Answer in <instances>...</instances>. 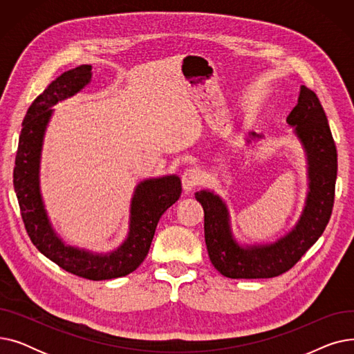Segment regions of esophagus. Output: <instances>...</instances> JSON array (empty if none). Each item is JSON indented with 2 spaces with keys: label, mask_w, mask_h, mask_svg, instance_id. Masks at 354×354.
Here are the masks:
<instances>
[{
  "label": "esophagus",
  "mask_w": 354,
  "mask_h": 354,
  "mask_svg": "<svg viewBox=\"0 0 354 354\" xmlns=\"http://www.w3.org/2000/svg\"><path fill=\"white\" fill-rule=\"evenodd\" d=\"M199 183V172L196 169H187L182 175V187L183 191L189 194L194 191V188Z\"/></svg>",
  "instance_id": "esophagus-1"
}]
</instances>
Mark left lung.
Wrapping results in <instances>:
<instances>
[{
  "mask_svg": "<svg viewBox=\"0 0 354 354\" xmlns=\"http://www.w3.org/2000/svg\"><path fill=\"white\" fill-rule=\"evenodd\" d=\"M307 160L308 191L295 225L270 244H241L231 227L227 202L214 191L195 192L205 214V244L212 266L228 278H271L288 271L324 232L334 203L337 151L320 100L306 86L287 118ZM263 139L250 132L247 145Z\"/></svg>",
  "mask_w": 354,
  "mask_h": 354,
  "instance_id": "8db88e82",
  "label": "left lung"
}]
</instances>
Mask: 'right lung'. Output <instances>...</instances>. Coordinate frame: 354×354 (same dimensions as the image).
I'll use <instances>...</instances> for the list:
<instances>
[{
    "mask_svg": "<svg viewBox=\"0 0 354 354\" xmlns=\"http://www.w3.org/2000/svg\"><path fill=\"white\" fill-rule=\"evenodd\" d=\"M91 82V66L71 68L54 82L30 106L23 122L14 167V191L31 243L60 268L87 280L102 281L124 277L135 271L151 248L155 230L163 212L182 194L176 175L140 180L130 199L129 231L123 243L113 251L95 252L68 245L55 232L48 218L41 188L40 163L47 126L53 106L77 95Z\"/></svg>",
    "mask_w": 354,
    "mask_h": 354,
    "instance_id": "1",
    "label": "right lung"
}]
</instances>
